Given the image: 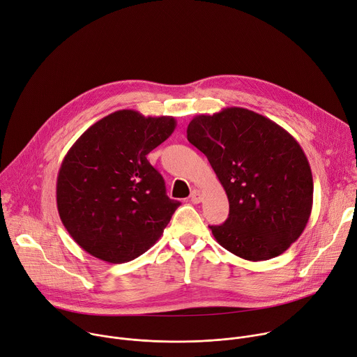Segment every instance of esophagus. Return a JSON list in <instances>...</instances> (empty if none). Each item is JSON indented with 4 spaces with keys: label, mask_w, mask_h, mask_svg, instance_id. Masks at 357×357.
Here are the masks:
<instances>
[{
    "label": "esophagus",
    "mask_w": 357,
    "mask_h": 357,
    "mask_svg": "<svg viewBox=\"0 0 357 357\" xmlns=\"http://www.w3.org/2000/svg\"><path fill=\"white\" fill-rule=\"evenodd\" d=\"M190 199H191V202H192L194 204H199V203H202V200H203V194L200 192V190H192V192H191V195H190Z\"/></svg>",
    "instance_id": "34e87169"
}]
</instances>
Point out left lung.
I'll list each match as a JSON object with an SVG mask.
<instances>
[{"label": "left lung", "instance_id": "1", "mask_svg": "<svg viewBox=\"0 0 357 357\" xmlns=\"http://www.w3.org/2000/svg\"><path fill=\"white\" fill-rule=\"evenodd\" d=\"M187 139L207 155L228 197V218L210 225L217 243L254 262L285 252L313 203L310 166L295 137L262 114L225 107L194 116Z\"/></svg>", "mask_w": 357, "mask_h": 357}]
</instances>
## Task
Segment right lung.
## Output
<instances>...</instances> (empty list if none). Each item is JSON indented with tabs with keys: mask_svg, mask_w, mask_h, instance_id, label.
<instances>
[{
	"mask_svg": "<svg viewBox=\"0 0 357 357\" xmlns=\"http://www.w3.org/2000/svg\"><path fill=\"white\" fill-rule=\"evenodd\" d=\"M172 116L117 110L92 125L63 157L56 180L61 221L95 258L129 262L160 238L180 206L147 154L172 136Z\"/></svg>",
	"mask_w": 357,
	"mask_h": 357,
	"instance_id": "1",
	"label": "right lung"
}]
</instances>
